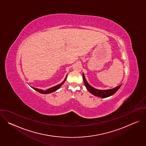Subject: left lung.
Here are the masks:
<instances>
[{"mask_svg": "<svg viewBox=\"0 0 146 146\" xmlns=\"http://www.w3.org/2000/svg\"><path fill=\"white\" fill-rule=\"evenodd\" d=\"M82 78H83V80H84V84L87 89L88 90V91L94 95L98 97H100V98H107L113 95L119 90V88L121 86V85H119L113 89L107 90H97L93 88L88 84L85 78L84 74H82Z\"/></svg>", "mask_w": 146, "mask_h": 146, "instance_id": "1", "label": "left lung"}]
</instances>
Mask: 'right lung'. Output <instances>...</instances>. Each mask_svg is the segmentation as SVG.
Returning <instances> with one entry per match:
<instances>
[{
    "mask_svg": "<svg viewBox=\"0 0 146 146\" xmlns=\"http://www.w3.org/2000/svg\"><path fill=\"white\" fill-rule=\"evenodd\" d=\"M66 78H67V76L66 77V78H65V79L64 80V81L63 82H62V83H60V84H58V85H57V86H54V87H52V88H50L48 89V90H46V91H43V90H40V89H38V88H34V87H32V88H33L35 90L37 91V92H40V93H41V94H47L52 93V92H53L56 91L57 90H58V89L62 86V85L64 83V82L65 81Z\"/></svg>",
    "mask_w": 146,
    "mask_h": 146,
    "instance_id": "right-lung-1",
    "label": "right lung"
}]
</instances>
